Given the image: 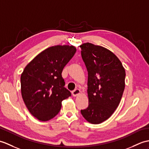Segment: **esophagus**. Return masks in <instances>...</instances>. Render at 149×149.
Wrapping results in <instances>:
<instances>
[{"instance_id":"esophagus-1","label":"esophagus","mask_w":149,"mask_h":149,"mask_svg":"<svg viewBox=\"0 0 149 149\" xmlns=\"http://www.w3.org/2000/svg\"><path fill=\"white\" fill-rule=\"evenodd\" d=\"M81 93V91L79 90V89H76L75 90L72 92V94L73 95V96H77Z\"/></svg>"}]
</instances>
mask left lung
Returning <instances> with one entry per match:
<instances>
[{
  "label": "left lung",
  "mask_w": 149,
  "mask_h": 149,
  "mask_svg": "<svg viewBox=\"0 0 149 149\" xmlns=\"http://www.w3.org/2000/svg\"><path fill=\"white\" fill-rule=\"evenodd\" d=\"M87 68L89 105L81 110L88 122L98 124L108 119L118 107L125 88V69L107 48L91 43L80 46Z\"/></svg>",
  "instance_id": "obj_1"
}]
</instances>
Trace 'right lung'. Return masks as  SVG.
Returning a JSON list of instances; mask_svg holds the SVG:
<instances>
[{
    "mask_svg": "<svg viewBox=\"0 0 149 149\" xmlns=\"http://www.w3.org/2000/svg\"><path fill=\"white\" fill-rule=\"evenodd\" d=\"M76 48L58 45L44 50L25 67L21 75V91L30 113L47 121L60 112L61 102L71 96L61 76Z\"/></svg>",
    "mask_w": 149,
    "mask_h": 149,
    "instance_id": "add662e5",
    "label": "right lung"
}]
</instances>
